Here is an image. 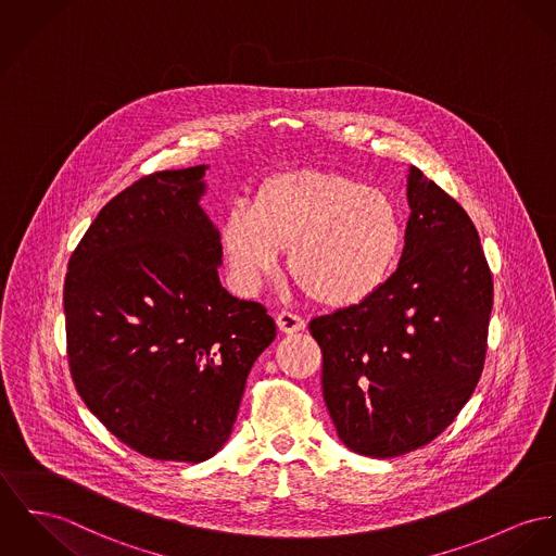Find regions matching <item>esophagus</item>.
Returning a JSON list of instances; mask_svg holds the SVG:
<instances>
[{
    "label": "esophagus",
    "instance_id": "1",
    "mask_svg": "<svg viewBox=\"0 0 556 556\" xmlns=\"http://www.w3.org/2000/svg\"><path fill=\"white\" fill-rule=\"evenodd\" d=\"M277 328L283 332V334H296L302 328H304V319L294 315V313H288V311H281L277 315Z\"/></svg>",
    "mask_w": 556,
    "mask_h": 556
}]
</instances>
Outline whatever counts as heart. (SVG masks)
Instances as JSON below:
<instances>
[{
	"mask_svg": "<svg viewBox=\"0 0 556 556\" xmlns=\"http://www.w3.org/2000/svg\"><path fill=\"white\" fill-rule=\"evenodd\" d=\"M404 243L395 203L383 190L341 173L288 172L235 203L219 248L243 288H260L288 250V268L311 299L355 308L389 283Z\"/></svg>",
	"mask_w": 556,
	"mask_h": 556,
	"instance_id": "obj_1",
	"label": "heart"
}]
</instances>
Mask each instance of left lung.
<instances>
[{"label": "left lung", "instance_id": "1", "mask_svg": "<svg viewBox=\"0 0 556 556\" xmlns=\"http://www.w3.org/2000/svg\"><path fill=\"white\" fill-rule=\"evenodd\" d=\"M404 250L383 290L311 321L342 444L391 459L431 442L480 379L493 279L470 215L417 167L406 175Z\"/></svg>", "mask_w": 556, "mask_h": 556}]
</instances>
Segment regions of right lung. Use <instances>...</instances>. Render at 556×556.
Listing matches in <instances>:
<instances>
[{"label":"right lung","mask_w":556,"mask_h":556,"mask_svg":"<svg viewBox=\"0 0 556 556\" xmlns=\"http://www.w3.org/2000/svg\"><path fill=\"white\" fill-rule=\"evenodd\" d=\"M207 165L141 177L114 197L67 264L72 379L132 451L201 464L224 446L248 375L275 341L266 308L219 283Z\"/></svg>","instance_id":"add662e5"}]
</instances>
